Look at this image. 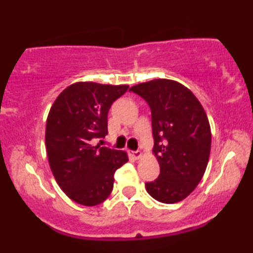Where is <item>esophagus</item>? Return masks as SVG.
I'll use <instances>...</instances> for the list:
<instances>
[{
  "label": "esophagus",
  "mask_w": 253,
  "mask_h": 253,
  "mask_svg": "<svg viewBox=\"0 0 253 253\" xmlns=\"http://www.w3.org/2000/svg\"><path fill=\"white\" fill-rule=\"evenodd\" d=\"M130 156L134 159H140L143 157V152L141 151H135V152H130Z\"/></svg>",
  "instance_id": "1"
}]
</instances>
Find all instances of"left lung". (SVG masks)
I'll return each mask as SVG.
<instances>
[{"label":"left lung","mask_w":253,"mask_h":253,"mask_svg":"<svg viewBox=\"0 0 253 253\" xmlns=\"http://www.w3.org/2000/svg\"><path fill=\"white\" fill-rule=\"evenodd\" d=\"M149 103L155 138L153 155L161 167L147 193L162 203L189 196L205 175L210 161L211 125L190 89L167 78L139 83L129 89Z\"/></svg>","instance_id":"8db88e82"}]
</instances>
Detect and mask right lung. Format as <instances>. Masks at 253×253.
<instances>
[{
  "label": "right lung",
  "mask_w": 253,
  "mask_h": 253,
  "mask_svg": "<svg viewBox=\"0 0 253 253\" xmlns=\"http://www.w3.org/2000/svg\"><path fill=\"white\" fill-rule=\"evenodd\" d=\"M127 89L126 84L76 82L58 95L48 112V164L60 189L80 205L102 203L112 193L115 171L128 162L125 151L94 145L107 134L110 106Z\"/></svg>",
  "instance_id": "1"
}]
</instances>
